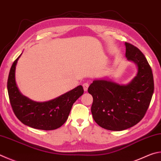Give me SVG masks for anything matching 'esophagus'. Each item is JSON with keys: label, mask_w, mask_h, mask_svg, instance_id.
I'll return each instance as SVG.
<instances>
[{"label": "esophagus", "mask_w": 161, "mask_h": 161, "mask_svg": "<svg viewBox=\"0 0 161 161\" xmlns=\"http://www.w3.org/2000/svg\"><path fill=\"white\" fill-rule=\"evenodd\" d=\"M89 86V84L88 82H85L83 84V88H84V90L85 91V92H86L87 89H88Z\"/></svg>", "instance_id": "34e87169"}]
</instances>
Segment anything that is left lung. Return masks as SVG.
<instances>
[{
    "label": "left lung",
    "instance_id": "obj_1",
    "mask_svg": "<svg viewBox=\"0 0 161 161\" xmlns=\"http://www.w3.org/2000/svg\"><path fill=\"white\" fill-rule=\"evenodd\" d=\"M127 60L138 67V72L127 85L108 80H94L88 92L93 96L92 113L99 126L122 131L134 126L144 118L154 91L151 66L141 51L125 42Z\"/></svg>",
    "mask_w": 161,
    "mask_h": 161
}]
</instances>
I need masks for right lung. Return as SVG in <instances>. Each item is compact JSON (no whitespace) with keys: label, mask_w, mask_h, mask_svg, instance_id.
Returning a JSON list of instances; mask_svg holds the SVG:
<instances>
[{"label":"right lung","mask_w":161,"mask_h":161,"mask_svg":"<svg viewBox=\"0 0 161 161\" xmlns=\"http://www.w3.org/2000/svg\"><path fill=\"white\" fill-rule=\"evenodd\" d=\"M20 55L11 67L7 84L10 103L14 115L23 124L34 129H58L66 122L73 103L83 94L82 86H78L51 101L43 103L31 101L21 94L15 83L14 73Z\"/></svg>","instance_id":"add662e5"}]
</instances>
